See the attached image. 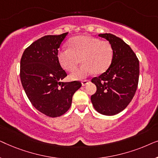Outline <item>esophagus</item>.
<instances>
[{
  "label": "esophagus",
  "instance_id": "34e87169",
  "mask_svg": "<svg viewBox=\"0 0 158 158\" xmlns=\"http://www.w3.org/2000/svg\"><path fill=\"white\" fill-rule=\"evenodd\" d=\"M88 82H89V81H88V80H85V81H82V85L83 86H85L86 84H87Z\"/></svg>",
  "mask_w": 158,
  "mask_h": 158
}]
</instances>
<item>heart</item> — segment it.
<instances>
[{"instance_id": "obj_1", "label": "heart", "mask_w": 158, "mask_h": 158, "mask_svg": "<svg viewBox=\"0 0 158 158\" xmlns=\"http://www.w3.org/2000/svg\"><path fill=\"white\" fill-rule=\"evenodd\" d=\"M69 49L58 51L57 59L64 70H75L80 62L83 64L70 75L73 80L85 78L95 73L101 74L108 70L114 58V49L108 41L88 35H80L68 41Z\"/></svg>"}]
</instances>
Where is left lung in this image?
<instances>
[{"mask_svg": "<svg viewBox=\"0 0 158 158\" xmlns=\"http://www.w3.org/2000/svg\"><path fill=\"white\" fill-rule=\"evenodd\" d=\"M98 36L112 45L114 58L105 73L91 80L97 90L90 100L98 113L113 116L123 111L135 96L139 81V60L122 39L107 33Z\"/></svg>", "mask_w": 158, "mask_h": 158, "instance_id": "1", "label": "left lung"}]
</instances>
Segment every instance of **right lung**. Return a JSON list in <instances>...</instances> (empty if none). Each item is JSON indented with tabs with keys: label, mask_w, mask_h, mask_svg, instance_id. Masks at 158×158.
<instances>
[{
	"label": "right lung",
	"mask_w": 158,
	"mask_h": 158,
	"mask_svg": "<svg viewBox=\"0 0 158 158\" xmlns=\"http://www.w3.org/2000/svg\"><path fill=\"white\" fill-rule=\"evenodd\" d=\"M68 34L39 39L25 49L21 59L20 77L26 94L34 108L49 117L68 111L73 94L82 85L79 81H61L67 73L59 63L57 52Z\"/></svg>",
	"instance_id": "1"
}]
</instances>
